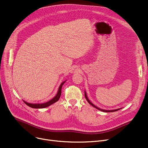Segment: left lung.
Here are the masks:
<instances>
[{
    "mask_svg": "<svg viewBox=\"0 0 148 148\" xmlns=\"http://www.w3.org/2000/svg\"><path fill=\"white\" fill-rule=\"evenodd\" d=\"M84 97H85V98H86V100H87V101L89 103V104H90L91 106H92L93 107H95V108H97V109H98V110H100V111H101V112H116V111H118V110H120V109H121V108H118V109H115V110H103V109H101V108H99V107H97V106H95L94 104H93L90 101H89V99H88V97H87V95H86V91H84Z\"/></svg>",
    "mask_w": 148,
    "mask_h": 148,
    "instance_id": "8db88e82",
    "label": "left lung"
}]
</instances>
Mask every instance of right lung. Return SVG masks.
Returning <instances> with one entry per match:
<instances>
[{
    "mask_svg": "<svg viewBox=\"0 0 148 148\" xmlns=\"http://www.w3.org/2000/svg\"><path fill=\"white\" fill-rule=\"evenodd\" d=\"M66 80H65L63 82H62L59 88V89H58V91L57 92V94L56 95V96L54 97V98H53L51 100L49 101L46 102V103H41V104H32V103H27L25 101H23L25 102V103L28 106H29L30 107H32V108H45V107H47L49 106H50V105L54 104V103L57 102L58 101L60 97V95H61V89H62V86H63V84L65 83Z\"/></svg>",
    "mask_w": 148,
    "mask_h": 148,
    "instance_id": "right-lung-1",
    "label": "right lung"
}]
</instances>
